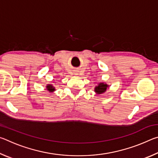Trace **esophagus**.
Wrapping results in <instances>:
<instances>
[{"mask_svg": "<svg viewBox=\"0 0 158 158\" xmlns=\"http://www.w3.org/2000/svg\"><path fill=\"white\" fill-rule=\"evenodd\" d=\"M74 74H75V75H78V74H79V72H78V70H75L74 71Z\"/></svg>", "mask_w": 158, "mask_h": 158, "instance_id": "1", "label": "esophagus"}]
</instances>
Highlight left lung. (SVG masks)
I'll return each instance as SVG.
<instances>
[{
	"label": "left lung",
	"mask_w": 158,
	"mask_h": 158,
	"mask_svg": "<svg viewBox=\"0 0 158 158\" xmlns=\"http://www.w3.org/2000/svg\"><path fill=\"white\" fill-rule=\"evenodd\" d=\"M109 88V85L106 84L105 82H100L98 83L97 85H95L94 91L96 94L100 95L102 94V93H105L106 91V89Z\"/></svg>",
	"instance_id": "left-lung-1"
}]
</instances>
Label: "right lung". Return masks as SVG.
<instances>
[{
    "label": "right lung",
    "instance_id": "right-lung-1",
    "mask_svg": "<svg viewBox=\"0 0 158 158\" xmlns=\"http://www.w3.org/2000/svg\"><path fill=\"white\" fill-rule=\"evenodd\" d=\"M46 89H47V90H48V91H49V93H53L56 90V89H55V87L53 86V85H52V84H47V85H46Z\"/></svg>",
    "mask_w": 158,
    "mask_h": 158
}]
</instances>
